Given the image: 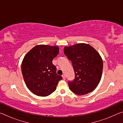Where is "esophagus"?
Listing matches in <instances>:
<instances>
[{"mask_svg":"<svg viewBox=\"0 0 123 123\" xmlns=\"http://www.w3.org/2000/svg\"><path fill=\"white\" fill-rule=\"evenodd\" d=\"M62 78H63V80H65V79H66V76H65V75H62Z\"/></svg>","mask_w":123,"mask_h":123,"instance_id":"34e87169","label":"esophagus"}]
</instances>
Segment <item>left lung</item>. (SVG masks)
Segmentation results:
<instances>
[{"label":"left lung","instance_id":"left-lung-1","mask_svg":"<svg viewBox=\"0 0 123 123\" xmlns=\"http://www.w3.org/2000/svg\"><path fill=\"white\" fill-rule=\"evenodd\" d=\"M64 53L71 61L75 78L68 82L73 92L84 95L92 92L100 81L103 62L99 54L90 45L78 43L64 48Z\"/></svg>","mask_w":123,"mask_h":123}]
</instances>
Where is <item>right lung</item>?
<instances>
[{
	"label": "right lung",
	"instance_id": "add662e5",
	"mask_svg": "<svg viewBox=\"0 0 123 123\" xmlns=\"http://www.w3.org/2000/svg\"><path fill=\"white\" fill-rule=\"evenodd\" d=\"M59 53V48L38 45L26 54L22 63V72L26 86L38 96L46 97L56 89L62 77L56 73L52 63Z\"/></svg>",
	"mask_w": 123,
	"mask_h": 123
}]
</instances>
